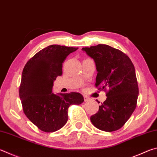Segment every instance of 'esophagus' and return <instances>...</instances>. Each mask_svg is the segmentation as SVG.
<instances>
[{
    "label": "esophagus",
    "instance_id": "1",
    "mask_svg": "<svg viewBox=\"0 0 157 157\" xmlns=\"http://www.w3.org/2000/svg\"><path fill=\"white\" fill-rule=\"evenodd\" d=\"M84 101H87L90 99V98L87 97L86 95H84Z\"/></svg>",
    "mask_w": 157,
    "mask_h": 157
}]
</instances>
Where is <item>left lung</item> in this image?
I'll return each mask as SVG.
<instances>
[{"instance_id":"8db88e82","label":"left lung","mask_w":157,"mask_h":157,"mask_svg":"<svg viewBox=\"0 0 157 157\" xmlns=\"http://www.w3.org/2000/svg\"><path fill=\"white\" fill-rule=\"evenodd\" d=\"M95 62L96 87L107 98L90 121L97 128L113 132L124 126L136 106L139 88L135 67L126 54L106 44L82 48ZM97 101L99 102L97 100Z\"/></svg>"}]
</instances>
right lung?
Segmentation results:
<instances>
[{"mask_svg":"<svg viewBox=\"0 0 157 157\" xmlns=\"http://www.w3.org/2000/svg\"><path fill=\"white\" fill-rule=\"evenodd\" d=\"M78 48L53 44L44 48L27 62L22 71L19 96L27 117L40 130L53 132L68 120V108L80 104V93H52L53 82L62 74V64Z\"/></svg>","mask_w":157,"mask_h":157,"instance_id":"obj_1","label":"right lung"}]
</instances>
